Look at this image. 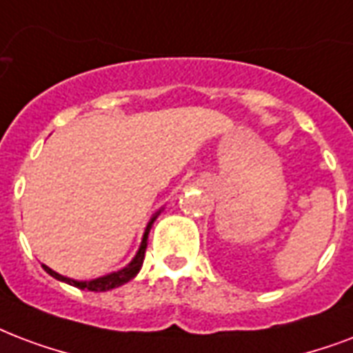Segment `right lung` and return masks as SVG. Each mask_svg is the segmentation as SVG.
<instances>
[{"instance_id":"obj_1","label":"right lung","mask_w":353,"mask_h":353,"mask_svg":"<svg viewBox=\"0 0 353 353\" xmlns=\"http://www.w3.org/2000/svg\"><path fill=\"white\" fill-rule=\"evenodd\" d=\"M153 220H155V216L152 219V222L148 224L146 228V233H144V236H142V244L141 248H139V252H137V255H134V259L129 263L125 268H122V270H118V272H112L109 274V276H103V278H98V279H92V281H75V279H70V278H64V276H61V274H57L55 270H51V268H48L46 265L44 270L50 276H53L55 279H59V281H64V283L68 285H74V287H77V289H87V290H94V292H105V290H111V289H117V287H120V285L128 283L129 279H133L137 274H139V270H141L142 263H144V254H146V246H148V233H150V228H152Z\"/></svg>"}]
</instances>
